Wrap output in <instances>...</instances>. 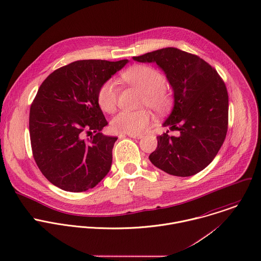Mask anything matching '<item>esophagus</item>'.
<instances>
[{"mask_svg":"<svg viewBox=\"0 0 261 261\" xmlns=\"http://www.w3.org/2000/svg\"><path fill=\"white\" fill-rule=\"evenodd\" d=\"M129 137H131V138H135V139H140L141 137H142V135H140V134H127ZM120 136H122V135H120Z\"/></svg>","mask_w":261,"mask_h":261,"instance_id":"esophagus-1","label":"esophagus"}]
</instances>
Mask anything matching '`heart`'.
Segmentation results:
<instances>
[{"label":"heart","mask_w":261,"mask_h":261,"mask_svg":"<svg viewBox=\"0 0 261 261\" xmlns=\"http://www.w3.org/2000/svg\"><path fill=\"white\" fill-rule=\"evenodd\" d=\"M121 79L126 84L143 92L140 106H147L156 113L164 112L171 105L172 97L165 88V79L156 68L146 64H136L126 69ZM119 98V89L112 81L104 82L97 93V101L101 110L113 113L116 110ZM150 124V114L146 110L122 111L117 114L112 122L113 131L118 133L139 134Z\"/></svg>","instance_id":"obj_1"}]
</instances>
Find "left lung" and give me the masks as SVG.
I'll return each instance as SVG.
<instances>
[{"label": "left lung", "mask_w": 261, "mask_h": 261, "mask_svg": "<svg viewBox=\"0 0 261 261\" xmlns=\"http://www.w3.org/2000/svg\"><path fill=\"white\" fill-rule=\"evenodd\" d=\"M139 62H156L174 93V106L163 126L179 131L157 136L149 159L175 176L194 175L213 161L228 130V92L217 70L198 55L173 47L134 56Z\"/></svg>", "instance_id": "8db88e82"}]
</instances>
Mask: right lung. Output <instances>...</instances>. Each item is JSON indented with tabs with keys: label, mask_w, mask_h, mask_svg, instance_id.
I'll use <instances>...</instances> for the list:
<instances>
[{
	"label": "right lung",
	"mask_w": 261,
	"mask_h": 261,
	"mask_svg": "<svg viewBox=\"0 0 261 261\" xmlns=\"http://www.w3.org/2000/svg\"><path fill=\"white\" fill-rule=\"evenodd\" d=\"M127 62L77 60L55 69L41 84L30 108L31 148L38 168L57 188L85 192L109 172L117 137L101 133L108 122L97 93ZM92 132L94 137L84 138Z\"/></svg>",
	"instance_id": "right-lung-1"
}]
</instances>
